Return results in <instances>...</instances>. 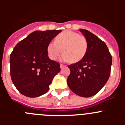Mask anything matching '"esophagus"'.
<instances>
[{
  "label": "esophagus",
  "mask_w": 125,
  "mask_h": 125,
  "mask_svg": "<svg viewBox=\"0 0 125 125\" xmlns=\"http://www.w3.org/2000/svg\"><path fill=\"white\" fill-rule=\"evenodd\" d=\"M65 65H64V64H60V68H63L64 67H65Z\"/></svg>",
  "instance_id": "esophagus-1"
}]
</instances>
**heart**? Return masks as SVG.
<instances>
[{
    "mask_svg": "<svg viewBox=\"0 0 125 125\" xmlns=\"http://www.w3.org/2000/svg\"><path fill=\"white\" fill-rule=\"evenodd\" d=\"M88 49V41L84 36L71 31H65L57 35L54 42L47 45L49 58L57 60L61 52L62 59L71 62H76L84 57Z\"/></svg>",
    "mask_w": 125,
    "mask_h": 125,
    "instance_id": "obj_1",
    "label": "heart"
}]
</instances>
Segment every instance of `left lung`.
<instances>
[{
	"instance_id": "8db88e82",
	"label": "left lung",
	"mask_w": 125,
	"mask_h": 125,
	"mask_svg": "<svg viewBox=\"0 0 125 125\" xmlns=\"http://www.w3.org/2000/svg\"><path fill=\"white\" fill-rule=\"evenodd\" d=\"M88 41L84 57L68 66L71 73L68 85L77 95L88 98L95 95L110 78L112 57L108 47L94 34L85 29H79Z\"/></svg>"
}]
</instances>
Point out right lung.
Segmentation results:
<instances>
[{"label":"right lung","mask_w":125,"mask_h":125,"mask_svg":"<svg viewBox=\"0 0 125 125\" xmlns=\"http://www.w3.org/2000/svg\"><path fill=\"white\" fill-rule=\"evenodd\" d=\"M61 30L36 31L21 41L10 56V77L22 94L30 98L49 90L53 78L60 72L59 62L50 59L47 45Z\"/></svg>","instance_id":"add662e5"}]
</instances>
